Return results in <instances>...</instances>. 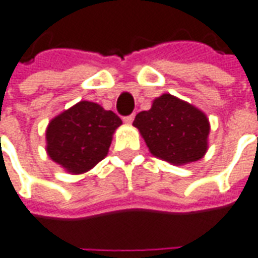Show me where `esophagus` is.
Segmentation results:
<instances>
[{
  "label": "esophagus",
  "mask_w": 258,
  "mask_h": 258,
  "mask_svg": "<svg viewBox=\"0 0 258 258\" xmlns=\"http://www.w3.org/2000/svg\"><path fill=\"white\" fill-rule=\"evenodd\" d=\"M134 117H135V114L124 116L123 117V121H124V123H127V124H131V123H133V121H134Z\"/></svg>",
  "instance_id": "obj_1"
}]
</instances>
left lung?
Returning <instances> with one entry per match:
<instances>
[{"label": "left lung", "mask_w": 258, "mask_h": 258, "mask_svg": "<svg viewBox=\"0 0 258 258\" xmlns=\"http://www.w3.org/2000/svg\"><path fill=\"white\" fill-rule=\"evenodd\" d=\"M151 154L173 165L201 159L207 152L210 123L203 111L169 93L155 99L152 107L135 116Z\"/></svg>", "instance_id": "left-lung-1"}]
</instances>
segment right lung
<instances>
[{
  "instance_id": "right-lung-1",
  "label": "right lung",
  "mask_w": 258,
  "mask_h": 258,
  "mask_svg": "<svg viewBox=\"0 0 258 258\" xmlns=\"http://www.w3.org/2000/svg\"><path fill=\"white\" fill-rule=\"evenodd\" d=\"M120 125L116 113L93 102H79L48 124V156L68 172H86L107 155L111 135Z\"/></svg>"
}]
</instances>
